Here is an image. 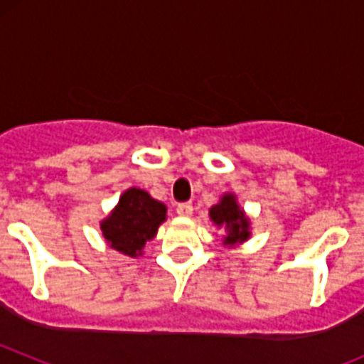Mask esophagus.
I'll list each match as a JSON object with an SVG mask.
<instances>
[{
  "label": "esophagus",
  "instance_id": "1",
  "mask_svg": "<svg viewBox=\"0 0 364 364\" xmlns=\"http://www.w3.org/2000/svg\"><path fill=\"white\" fill-rule=\"evenodd\" d=\"M176 213H178L180 217H191V215H193V205L189 204V202H184V204H178V205H176Z\"/></svg>",
  "mask_w": 364,
  "mask_h": 364
}]
</instances>
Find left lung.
Segmentation results:
<instances>
[{"instance_id": "obj_1", "label": "left lung", "mask_w": 364, "mask_h": 364, "mask_svg": "<svg viewBox=\"0 0 364 364\" xmlns=\"http://www.w3.org/2000/svg\"><path fill=\"white\" fill-rule=\"evenodd\" d=\"M210 218L217 228H224L222 244L228 247L239 246L252 237V222L247 218L246 211L237 202L235 193H224L220 200L211 205Z\"/></svg>"}]
</instances>
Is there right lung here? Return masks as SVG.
<instances>
[{
	"label": "right lung",
	"instance_id": "1",
	"mask_svg": "<svg viewBox=\"0 0 364 364\" xmlns=\"http://www.w3.org/2000/svg\"><path fill=\"white\" fill-rule=\"evenodd\" d=\"M167 208L140 188L125 189L111 213L100 222L105 242L114 252L140 257L147 240L156 237L160 224L166 222Z\"/></svg>",
	"mask_w": 364,
	"mask_h": 364
}]
</instances>
